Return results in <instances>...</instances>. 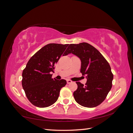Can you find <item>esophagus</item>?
<instances>
[{
	"mask_svg": "<svg viewBox=\"0 0 133 133\" xmlns=\"http://www.w3.org/2000/svg\"><path fill=\"white\" fill-rule=\"evenodd\" d=\"M72 82L71 81H70V80H67V84H70V83H71Z\"/></svg>",
	"mask_w": 133,
	"mask_h": 133,
	"instance_id": "obj_1",
	"label": "esophagus"
}]
</instances>
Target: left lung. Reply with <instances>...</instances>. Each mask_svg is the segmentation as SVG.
Masks as SVG:
<instances>
[{
	"label": "left lung",
	"instance_id": "obj_1",
	"mask_svg": "<svg viewBox=\"0 0 133 133\" xmlns=\"http://www.w3.org/2000/svg\"><path fill=\"white\" fill-rule=\"evenodd\" d=\"M72 53L81 61V72L85 75V85L79 82L74 92L76 103L81 105L94 108L105 99L112 86L113 75L109 63L93 46L86 42L70 44L64 55Z\"/></svg>",
	"mask_w": 133,
	"mask_h": 133
}]
</instances>
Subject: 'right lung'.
Listing matches in <instances>:
<instances>
[{"label":"right lung","mask_w":133,"mask_h":133,"mask_svg":"<svg viewBox=\"0 0 133 133\" xmlns=\"http://www.w3.org/2000/svg\"><path fill=\"white\" fill-rule=\"evenodd\" d=\"M69 44H49L34 54L23 70L22 86L28 99L39 108L51 105L58 100L66 80L52 79L55 64ZM65 52L64 53V52Z\"/></svg>","instance_id":"add662e5"}]
</instances>
